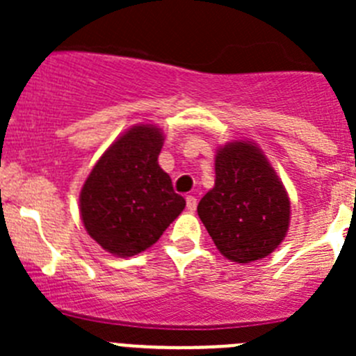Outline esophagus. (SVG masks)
<instances>
[{"label": "esophagus", "instance_id": "34e87169", "mask_svg": "<svg viewBox=\"0 0 356 356\" xmlns=\"http://www.w3.org/2000/svg\"><path fill=\"white\" fill-rule=\"evenodd\" d=\"M186 204H188V210L189 211H195L196 210V204H198V201H196L195 196H186Z\"/></svg>", "mask_w": 356, "mask_h": 356}]
</instances>
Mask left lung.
Returning <instances> with one entry per match:
<instances>
[{
	"mask_svg": "<svg viewBox=\"0 0 356 356\" xmlns=\"http://www.w3.org/2000/svg\"><path fill=\"white\" fill-rule=\"evenodd\" d=\"M198 215L224 257L250 264L284 239L289 198L264 153L236 141L217 152L215 186L201 198Z\"/></svg>",
	"mask_w": 356,
	"mask_h": 356,
	"instance_id": "1",
	"label": "left lung"
}]
</instances>
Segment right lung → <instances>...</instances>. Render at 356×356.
<instances>
[{
  "label": "right lung",
  "instance_id": "add662e5",
  "mask_svg": "<svg viewBox=\"0 0 356 356\" xmlns=\"http://www.w3.org/2000/svg\"><path fill=\"white\" fill-rule=\"evenodd\" d=\"M163 134L136 125L103 153L81 191L88 234L118 257H132L160 239L186 200L158 165Z\"/></svg>",
  "mask_w": 356,
  "mask_h": 356
}]
</instances>
